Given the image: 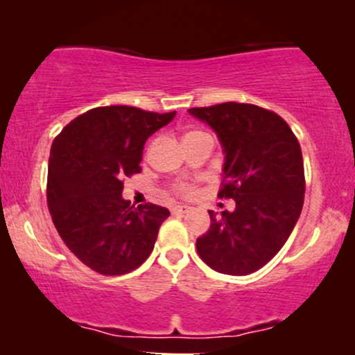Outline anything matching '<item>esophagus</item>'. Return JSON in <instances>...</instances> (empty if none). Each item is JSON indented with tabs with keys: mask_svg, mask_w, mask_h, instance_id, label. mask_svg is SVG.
<instances>
[{
	"mask_svg": "<svg viewBox=\"0 0 355 355\" xmlns=\"http://www.w3.org/2000/svg\"><path fill=\"white\" fill-rule=\"evenodd\" d=\"M190 210H191V207H189V205H175V207H172V214L183 215V214H187V211H190Z\"/></svg>",
	"mask_w": 355,
	"mask_h": 355,
	"instance_id": "34e87169",
	"label": "esophagus"
}]
</instances>
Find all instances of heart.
I'll return each mask as SVG.
<instances>
[{
	"mask_svg": "<svg viewBox=\"0 0 355 355\" xmlns=\"http://www.w3.org/2000/svg\"><path fill=\"white\" fill-rule=\"evenodd\" d=\"M202 132H197V130H193V132H187L185 137H183V140H187V138L190 137H195V135H200ZM172 190L175 193L182 195V197H191V195L195 193V190H197V187H195V182H189V180H178L172 183Z\"/></svg>",
	"mask_w": 355,
	"mask_h": 355,
	"instance_id": "obj_1",
	"label": "heart"
}]
</instances>
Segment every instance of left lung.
<instances>
[{
  "label": "left lung",
  "instance_id": "1",
  "mask_svg": "<svg viewBox=\"0 0 355 355\" xmlns=\"http://www.w3.org/2000/svg\"><path fill=\"white\" fill-rule=\"evenodd\" d=\"M217 132L225 152L220 198L235 210L210 214V229L197 239L207 266L229 275L259 270L287 242L305 193L302 150L282 116L250 103L190 108Z\"/></svg>",
  "mask_w": 355,
  "mask_h": 355
}]
</instances>
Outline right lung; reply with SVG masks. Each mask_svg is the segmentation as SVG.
<instances>
[{"label":"right lung","instance_id":"1","mask_svg":"<svg viewBox=\"0 0 355 355\" xmlns=\"http://www.w3.org/2000/svg\"><path fill=\"white\" fill-rule=\"evenodd\" d=\"M173 116L126 105L92 108L53 141L48 209L60 237L92 270L123 275L152 254L170 211L153 203L130 205L121 191L125 178L141 172L146 138Z\"/></svg>","mask_w":355,"mask_h":355}]
</instances>
